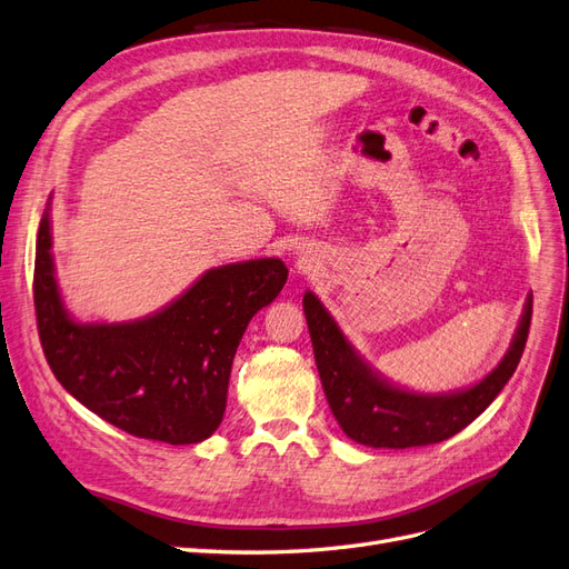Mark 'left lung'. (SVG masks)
<instances>
[{"label":"left lung","mask_w":569,"mask_h":569,"mask_svg":"<svg viewBox=\"0 0 569 569\" xmlns=\"http://www.w3.org/2000/svg\"><path fill=\"white\" fill-rule=\"evenodd\" d=\"M302 307L329 408L348 438L371 448L431 446L462 431L489 408L515 375L531 323V298H527L510 350L489 377L465 391L427 396L381 379L355 352L315 293H305Z\"/></svg>","instance_id":"8db88e82"}]
</instances>
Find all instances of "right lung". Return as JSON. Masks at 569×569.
Here are the masks:
<instances>
[{
	"label": "right lung",
	"mask_w": 569,
	"mask_h": 569,
	"mask_svg": "<svg viewBox=\"0 0 569 569\" xmlns=\"http://www.w3.org/2000/svg\"><path fill=\"white\" fill-rule=\"evenodd\" d=\"M286 279L276 257L223 264L150 317L80 323L59 296L44 212L32 298L47 365L78 402L126 433L186 446L219 429L240 338Z\"/></svg>",
	"instance_id": "add662e5"
}]
</instances>
